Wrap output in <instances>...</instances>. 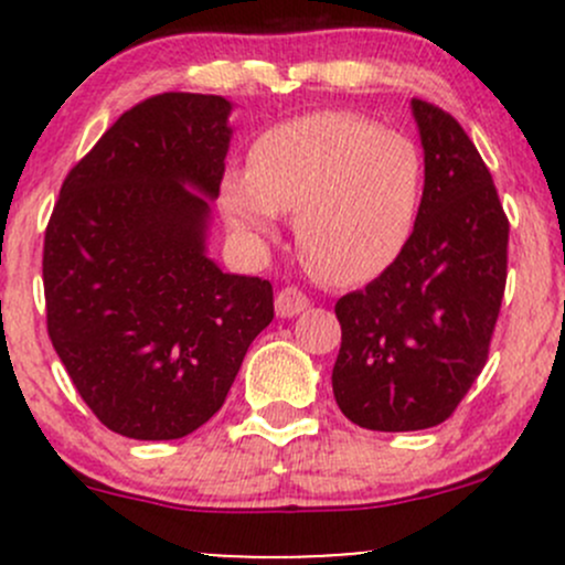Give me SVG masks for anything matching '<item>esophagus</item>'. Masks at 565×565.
Masks as SVG:
<instances>
[{
  "label": "esophagus",
  "instance_id": "34e87169",
  "mask_svg": "<svg viewBox=\"0 0 565 565\" xmlns=\"http://www.w3.org/2000/svg\"><path fill=\"white\" fill-rule=\"evenodd\" d=\"M305 308H308V297H305L300 289L287 287L276 295V313L281 316V319H295V316H300Z\"/></svg>",
  "mask_w": 565,
  "mask_h": 565
}]
</instances>
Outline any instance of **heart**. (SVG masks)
Here are the masks:
<instances>
[{"label":"heart","instance_id":"obj_1","mask_svg":"<svg viewBox=\"0 0 565 565\" xmlns=\"http://www.w3.org/2000/svg\"><path fill=\"white\" fill-rule=\"evenodd\" d=\"M423 204V153L412 138L361 116L316 111L265 129L249 170L223 183L238 233L270 236L297 212L302 260L332 284H361L398 260Z\"/></svg>","mask_w":565,"mask_h":565}]
</instances>
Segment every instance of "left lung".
Wrapping results in <instances>:
<instances>
[{"label":"left lung","mask_w":565,"mask_h":565,"mask_svg":"<svg viewBox=\"0 0 565 565\" xmlns=\"http://www.w3.org/2000/svg\"><path fill=\"white\" fill-rule=\"evenodd\" d=\"M425 153L417 225L391 268L334 305L332 391L350 423L382 433L440 425L476 382L508 281V217L459 121L412 100Z\"/></svg>","instance_id":"8db88e82"}]
</instances>
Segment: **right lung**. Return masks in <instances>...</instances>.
I'll list each match as a JSON object with an SVG mask.
<instances>
[{
	"mask_svg": "<svg viewBox=\"0 0 565 565\" xmlns=\"http://www.w3.org/2000/svg\"><path fill=\"white\" fill-rule=\"evenodd\" d=\"M220 95L164 93L63 180L44 233L47 332L108 430L174 440L220 412L274 287L206 252L233 127Z\"/></svg>",
	"mask_w": 565,
	"mask_h": 565,
	"instance_id": "right-lung-1",
	"label": "right lung"
}]
</instances>
